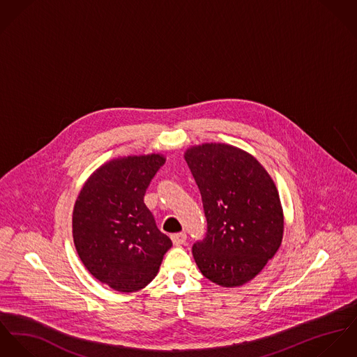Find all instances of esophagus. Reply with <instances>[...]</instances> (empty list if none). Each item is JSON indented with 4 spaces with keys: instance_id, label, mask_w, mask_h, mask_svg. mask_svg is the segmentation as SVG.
<instances>
[{
    "instance_id": "34e87169",
    "label": "esophagus",
    "mask_w": 357,
    "mask_h": 357,
    "mask_svg": "<svg viewBox=\"0 0 357 357\" xmlns=\"http://www.w3.org/2000/svg\"><path fill=\"white\" fill-rule=\"evenodd\" d=\"M186 233H176V234H172L171 236V239H172V242L175 243V245H182V243H185L186 242Z\"/></svg>"
}]
</instances>
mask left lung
I'll return each instance as SVG.
<instances>
[{"label":"left lung","mask_w":357,"mask_h":357,"mask_svg":"<svg viewBox=\"0 0 357 357\" xmlns=\"http://www.w3.org/2000/svg\"><path fill=\"white\" fill-rule=\"evenodd\" d=\"M185 160L206 219L205 237L192 249L198 268L220 286H241L280 246L283 213L275 183L257 160L231 145L193 146Z\"/></svg>","instance_id":"8db88e82"}]
</instances>
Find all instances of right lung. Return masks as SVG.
Here are the masks:
<instances>
[{
	"label": "right lung",
	"mask_w": 357,
	"mask_h": 357,
	"mask_svg": "<svg viewBox=\"0 0 357 357\" xmlns=\"http://www.w3.org/2000/svg\"><path fill=\"white\" fill-rule=\"evenodd\" d=\"M164 161L160 155L112 160L87 179L75 202L73 234L80 260L115 290L145 287L172 246L144 202Z\"/></svg>",
	"instance_id": "add662e5"
}]
</instances>
